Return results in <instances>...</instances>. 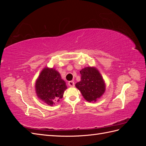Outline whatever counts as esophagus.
Segmentation results:
<instances>
[{
	"label": "esophagus",
	"mask_w": 146,
	"mask_h": 146,
	"mask_svg": "<svg viewBox=\"0 0 146 146\" xmlns=\"http://www.w3.org/2000/svg\"><path fill=\"white\" fill-rule=\"evenodd\" d=\"M68 85L69 86H74L75 85V83H74V81H69L68 82Z\"/></svg>",
	"instance_id": "34e87169"
}]
</instances>
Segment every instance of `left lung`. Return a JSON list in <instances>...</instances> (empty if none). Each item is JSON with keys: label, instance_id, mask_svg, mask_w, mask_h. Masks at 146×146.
Returning a JSON list of instances; mask_svg holds the SVG:
<instances>
[{"label": "left lung", "instance_id": "left-lung-1", "mask_svg": "<svg viewBox=\"0 0 146 146\" xmlns=\"http://www.w3.org/2000/svg\"><path fill=\"white\" fill-rule=\"evenodd\" d=\"M81 80L76 84L83 98L88 102H96L102 96L105 85L102 77L95 68L87 67L80 70Z\"/></svg>", "mask_w": 146, "mask_h": 146}]
</instances>
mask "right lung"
Wrapping results in <instances>:
<instances>
[{
	"label": "right lung",
	"instance_id": "1",
	"mask_svg": "<svg viewBox=\"0 0 146 146\" xmlns=\"http://www.w3.org/2000/svg\"><path fill=\"white\" fill-rule=\"evenodd\" d=\"M35 88L38 98L48 105L59 101L67 89L66 83L61 79L59 72L54 68H48L44 69L40 73Z\"/></svg>",
	"mask_w": 146,
	"mask_h": 146
}]
</instances>
